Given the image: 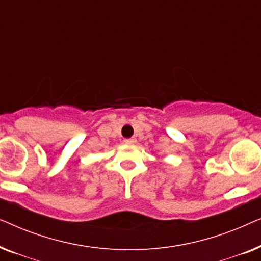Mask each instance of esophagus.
Returning a JSON list of instances; mask_svg holds the SVG:
<instances>
[{
    "instance_id": "1",
    "label": "esophagus",
    "mask_w": 261,
    "mask_h": 261,
    "mask_svg": "<svg viewBox=\"0 0 261 261\" xmlns=\"http://www.w3.org/2000/svg\"><path fill=\"white\" fill-rule=\"evenodd\" d=\"M124 142H126V144H128V145H133V144H135V142H137V139H135V138L126 139V140H124Z\"/></svg>"
}]
</instances>
